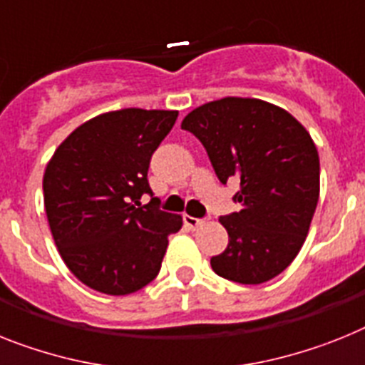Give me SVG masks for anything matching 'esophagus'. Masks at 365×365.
I'll return each mask as SVG.
<instances>
[{"mask_svg": "<svg viewBox=\"0 0 365 365\" xmlns=\"http://www.w3.org/2000/svg\"><path fill=\"white\" fill-rule=\"evenodd\" d=\"M183 225L187 226V228L195 230L198 226L204 225V219H197V217H191V215H183Z\"/></svg>", "mask_w": 365, "mask_h": 365, "instance_id": "obj_1", "label": "esophagus"}]
</instances>
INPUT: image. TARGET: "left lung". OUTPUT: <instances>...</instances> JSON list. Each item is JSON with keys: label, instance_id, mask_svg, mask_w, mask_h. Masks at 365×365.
Instances as JSON below:
<instances>
[{"label": "left lung", "instance_id": "1", "mask_svg": "<svg viewBox=\"0 0 365 365\" xmlns=\"http://www.w3.org/2000/svg\"><path fill=\"white\" fill-rule=\"evenodd\" d=\"M206 148L220 182H237L240 211L220 217L225 252L211 269L240 284H263L297 258L319 200V154L286 109L228 96L192 109L182 122Z\"/></svg>", "mask_w": 365, "mask_h": 365}]
</instances>
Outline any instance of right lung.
Here are the masks:
<instances>
[{
  "instance_id": "add662e5",
  "label": "right lung",
  "mask_w": 365,
  "mask_h": 365,
  "mask_svg": "<svg viewBox=\"0 0 365 365\" xmlns=\"http://www.w3.org/2000/svg\"><path fill=\"white\" fill-rule=\"evenodd\" d=\"M178 111L120 109L70 133L46 167L42 189L51 235L78 280L106 295H130L158 277L168 235L182 217L159 210L150 159ZM153 200L140 206V197Z\"/></svg>"
}]
</instances>
